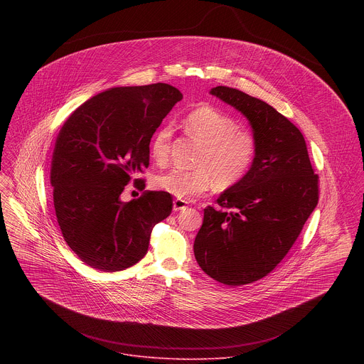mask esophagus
I'll list each match as a JSON object with an SVG mask.
<instances>
[{
	"instance_id": "1",
	"label": "esophagus",
	"mask_w": 364,
	"mask_h": 364,
	"mask_svg": "<svg viewBox=\"0 0 364 364\" xmlns=\"http://www.w3.org/2000/svg\"><path fill=\"white\" fill-rule=\"evenodd\" d=\"M186 208H188V202L181 200V199L173 200V211H181V210H185Z\"/></svg>"
}]
</instances>
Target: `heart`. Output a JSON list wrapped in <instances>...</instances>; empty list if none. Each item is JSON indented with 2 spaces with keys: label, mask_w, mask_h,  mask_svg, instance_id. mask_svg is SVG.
<instances>
[{
  "label": "heart",
  "mask_w": 364,
  "mask_h": 364,
  "mask_svg": "<svg viewBox=\"0 0 364 364\" xmlns=\"http://www.w3.org/2000/svg\"><path fill=\"white\" fill-rule=\"evenodd\" d=\"M185 129L202 144L195 162L198 168L171 169L158 175L154 181L158 189L181 200H192L205 195L213 183L227 189L248 175L257 156V141L252 134L240 130L232 117L205 105L188 113ZM172 136L171 124L161 126L153 134L150 153L156 162L168 159Z\"/></svg>",
  "instance_id": "1"
}]
</instances>
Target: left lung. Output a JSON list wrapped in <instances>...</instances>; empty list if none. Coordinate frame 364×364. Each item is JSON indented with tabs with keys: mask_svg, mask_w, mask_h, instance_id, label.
<instances>
[{
	"mask_svg": "<svg viewBox=\"0 0 364 364\" xmlns=\"http://www.w3.org/2000/svg\"><path fill=\"white\" fill-rule=\"evenodd\" d=\"M250 122L257 156L248 175L205 208L193 251L205 273L227 286L257 282L287 255L318 205L301 132L270 105L240 90L210 91Z\"/></svg>",
	"mask_w": 364,
	"mask_h": 364,
	"instance_id": "left-lung-1",
	"label": "left lung"
}]
</instances>
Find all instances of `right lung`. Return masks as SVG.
I'll return each mask as SVG.
<instances>
[{
  "instance_id": "obj_1",
  "label": "right lung",
  "mask_w": 364,
  "mask_h": 364,
  "mask_svg": "<svg viewBox=\"0 0 364 364\" xmlns=\"http://www.w3.org/2000/svg\"><path fill=\"white\" fill-rule=\"evenodd\" d=\"M182 94L168 84L116 87L77 107L63 124L50 169L53 202L67 245L94 269L119 272L144 258L156 223L172 211L166 192L122 202L150 164V141ZM144 189L143 179H134Z\"/></svg>"
}]
</instances>
